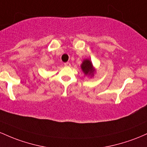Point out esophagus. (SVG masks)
Returning <instances> with one entry per match:
<instances>
[{
    "mask_svg": "<svg viewBox=\"0 0 147 147\" xmlns=\"http://www.w3.org/2000/svg\"><path fill=\"white\" fill-rule=\"evenodd\" d=\"M64 65H65V66H66V67H70V66H71L70 62H65Z\"/></svg>",
    "mask_w": 147,
    "mask_h": 147,
    "instance_id": "esophagus-1",
    "label": "esophagus"
}]
</instances>
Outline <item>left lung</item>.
<instances>
[{"instance_id":"1","label":"left lung","mask_w":147,"mask_h":147,"mask_svg":"<svg viewBox=\"0 0 147 147\" xmlns=\"http://www.w3.org/2000/svg\"><path fill=\"white\" fill-rule=\"evenodd\" d=\"M80 67H81L82 71H83V73L86 76H90L91 77L94 76L95 69H94L92 62L90 60H89V59L84 60Z\"/></svg>"}]
</instances>
